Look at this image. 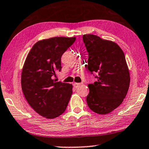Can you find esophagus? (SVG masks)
<instances>
[{
	"label": "esophagus",
	"mask_w": 149,
	"mask_h": 149,
	"mask_svg": "<svg viewBox=\"0 0 149 149\" xmlns=\"http://www.w3.org/2000/svg\"><path fill=\"white\" fill-rule=\"evenodd\" d=\"M81 86V84L80 83H73V86L75 87V88H78V87H80Z\"/></svg>",
	"instance_id": "34e87169"
}]
</instances>
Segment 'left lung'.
Instances as JSON below:
<instances>
[{"label": "left lung", "mask_w": 149, "mask_h": 149, "mask_svg": "<svg viewBox=\"0 0 149 149\" xmlns=\"http://www.w3.org/2000/svg\"><path fill=\"white\" fill-rule=\"evenodd\" d=\"M88 52V69L96 73L97 82L88 85L86 102L91 110L106 114L122 104L130 83L123 51L114 41L92 34L82 37Z\"/></svg>", "instance_id": "1"}]
</instances>
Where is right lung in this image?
Here are the masks:
<instances>
[{
  "label": "right lung",
  "mask_w": 149,
  "mask_h": 149,
  "mask_svg": "<svg viewBox=\"0 0 149 149\" xmlns=\"http://www.w3.org/2000/svg\"><path fill=\"white\" fill-rule=\"evenodd\" d=\"M76 37H56L37 41L27 55L21 75L26 100L39 115L54 118L63 114L72 95V84L56 82L61 56Z\"/></svg>",
  "instance_id": "add662e5"
}]
</instances>
